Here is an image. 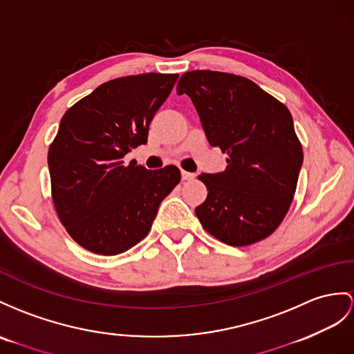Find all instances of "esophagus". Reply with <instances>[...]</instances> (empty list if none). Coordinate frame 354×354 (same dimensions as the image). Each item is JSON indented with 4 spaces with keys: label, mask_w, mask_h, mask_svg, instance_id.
Instances as JSON below:
<instances>
[{
    "label": "esophagus",
    "mask_w": 354,
    "mask_h": 354,
    "mask_svg": "<svg viewBox=\"0 0 354 354\" xmlns=\"http://www.w3.org/2000/svg\"><path fill=\"white\" fill-rule=\"evenodd\" d=\"M195 174L192 172H187V171H182V180H194Z\"/></svg>",
    "instance_id": "obj_1"
}]
</instances>
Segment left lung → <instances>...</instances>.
I'll list each match as a JSON object with an SVG mask.
<instances>
[{"label": "left lung", "mask_w": 354, "mask_h": 354, "mask_svg": "<svg viewBox=\"0 0 354 354\" xmlns=\"http://www.w3.org/2000/svg\"><path fill=\"white\" fill-rule=\"evenodd\" d=\"M207 141L227 153L222 172L198 177L207 186L196 218L212 236L246 246L279 227L296 192L304 153L287 106L243 76L194 71L182 75Z\"/></svg>", "instance_id": "1"}]
</instances>
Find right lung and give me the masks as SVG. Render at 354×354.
<instances>
[{
	"instance_id": "add662e5",
	"label": "right lung",
	"mask_w": 354,
	"mask_h": 354,
	"mask_svg": "<svg viewBox=\"0 0 354 354\" xmlns=\"http://www.w3.org/2000/svg\"><path fill=\"white\" fill-rule=\"evenodd\" d=\"M178 75L144 73L99 85L68 109L48 167L58 218L76 243L117 255L149 234L180 169L150 171L123 158L147 142L149 127Z\"/></svg>"
}]
</instances>
